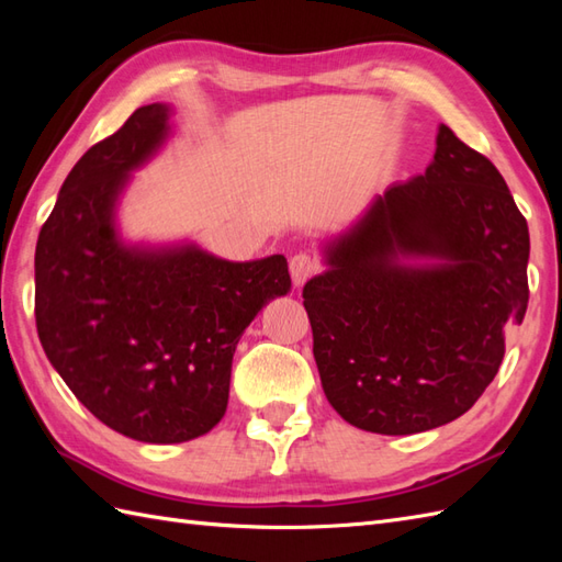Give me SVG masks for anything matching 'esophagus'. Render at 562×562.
<instances>
[{
  "instance_id": "obj_1",
  "label": "esophagus",
  "mask_w": 562,
  "mask_h": 562,
  "mask_svg": "<svg viewBox=\"0 0 562 562\" xmlns=\"http://www.w3.org/2000/svg\"><path fill=\"white\" fill-rule=\"evenodd\" d=\"M316 270H318V262L306 254H296L290 260V272H292V280L296 288H302V284L312 278V274H316Z\"/></svg>"
}]
</instances>
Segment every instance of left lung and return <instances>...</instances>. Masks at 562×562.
I'll list each match as a JSON object with an SVG mask.
<instances>
[{
  "label": "left lung",
  "instance_id": "left-lung-1",
  "mask_svg": "<svg viewBox=\"0 0 562 562\" xmlns=\"http://www.w3.org/2000/svg\"><path fill=\"white\" fill-rule=\"evenodd\" d=\"M304 284L321 386L342 420L415 435L457 420L527 314L529 226L505 178L447 125L425 173L321 244Z\"/></svg>",
  "mask_w": 562,
  "mask_h": 562
}]
</instances>
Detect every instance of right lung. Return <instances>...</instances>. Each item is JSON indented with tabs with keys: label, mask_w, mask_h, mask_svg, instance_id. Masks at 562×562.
<instances>
[{
	"label": "right lung",
	"mask_w": 562,
	"mask_h": 562,
	"mask_svg": "<svg viewBox=\"0 0 562 562\" xmlns=\"http://www.w3.org/2000/svg\"><path fill=\"white\" fill-rule=\"evenodd\" d=\"M171 103L142 105L65 178L35 246V326L71 393L115 432L178 445L229 401L244 330L292 290L288 258L226 260L190 238L130 241L133 173L176 133Z\"/></svg>",
	"instance_id": "1"
}]
</instances>
